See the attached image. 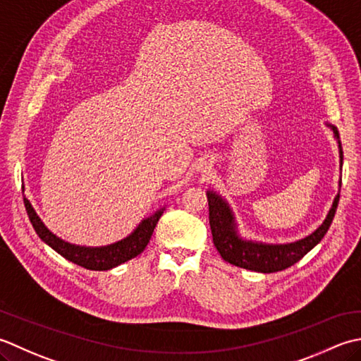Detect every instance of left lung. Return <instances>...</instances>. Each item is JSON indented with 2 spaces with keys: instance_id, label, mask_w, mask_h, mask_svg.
<instances>
[{
  "instance_id": "8db88e82",
  "label": "left lung",
  "mask_w": 361,
  "mask_h": 361,
  "mask_svg": "<svg viewBox=\"0 0 361 361\" xmlns=\"http://www.w3.org/2000/svg\"><path fill=\"white\" fill-rule=\"evenodd\" d=\"M327 126L334 130V137L336 138L338 149H340V165H343V148L340 142V134H338V129L334 124L327 123ZM207 200L213 245H215L223 259L231 264H235V267L267 274L290 268L291 264L298 263L307 252H310L324 238L330 224L334 221L338 201H340V193L335 196L332 207H330L326 219L318 229L310 235H307L302 240L293 243H281V245L245 240L238 233L237 221H235L233 212L227 201L223 200L218 193H215V191L210 190L207 191Z\"/></svg>"
}]
</instances>
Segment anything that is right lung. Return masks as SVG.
I'll return each mask as SVG.
<instances>
[{"mask_svg":"<svg viewBox=\"0 0 361 361\" xmlns=\"http://www.w3.org/2000/svg\"><path fill=\"white\" fill-rule=\"evenodd\" d=\"M25 207L27 212L29 221H31L34 231L42 238V241H45L49 247H53L57 254H61L63 257V259H67L73 263L79 264V267H82L85 269H92V271L112 269L124 262L134 259V257H137L138 254H142L145 251V247L148 246L159 218L165 210V209H160L156 213H152L151 216L145 218L143 221L137 226V229L129 235V237L116 243H112V245H107V246L90 247V246L71 245V243L59 238L57 235H54L45 224H43L40 216L35 213L32 204L29 202L26 197H25Z\"/></svg>","mask_w":361,"mask_h":361,"instance_id":"right-lung-1","label":"right lung"}]
</instances>
